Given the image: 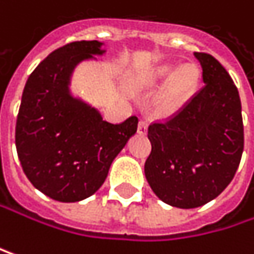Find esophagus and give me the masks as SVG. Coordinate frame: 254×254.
Returning a JSON list of instances; mask_svg holds the SVG:
<instances>
[{
    "label": "esophagus",
    "instance_id": "34e87169",
    "mask_svg": "<svg viewBox=\"0 0 254 254\" xmlns=\"http://www.w3.org/2000/svg\"><path fill=\"white\" fill-rule=\"evenodd\" d=\"M147 132V122L146 120H140L138 122V134L144 135Z\"/></svg>",
    "mask_w": 254,
    "mask_h": 254
}]
</instances>
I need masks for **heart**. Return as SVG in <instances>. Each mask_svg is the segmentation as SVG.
I'll return each instance as SVG.
<instances>
[{
    "instance_id": "heart-1",
    "label": "heart",
    "mask_w": 254,
    "mask_h": 254,
    "mask_svg": "<svg viewBox=\"0 0 254 254\" xmlns=\"http://www.w3.org/2000/svg\"><path fill=\"white\" fill-rule=\"evenodd\" d=\"M176 69L177 65L174 64H162L141 77V84L146 87H158L169 80L155 99V108L162 116H171L180 111L192 98L198 86L199 74L195 65L188 64L180 66L177 71Z\"/></svg>"
}]
</instances>
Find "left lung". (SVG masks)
<instances>
[{
    "instance_id": "left-lung-1",
    "label": "left lung",
    "mask_w": 254,
    "mask_h": 254,
    "mask_svg": "<svg viewBox=\"0 0 254 254\" xmlns=\"http://www.w3.org/2000/svg\"><path fill=\"white\" fill-rule=\"evenodd\" d=\"M204 87L170 122L149 126L152 152L144 165L155 195L177 208H196L232 182L244 149L241 101L222 64L193 53Z\"/></svg>"
}]
</instances>
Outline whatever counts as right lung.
<instances>
[{
  "label": "right lung",
  "mask_w": 254,
  "mask_h": 254,
  "mask_svg": "<svg viewBox=\"0 0 254 254\" xmlns=\"http://www.w3.org/2000/svg\"><path fill=\"white\" fill-rule=\"evenodd\" d=\"M104 43L74 41L52 52L28 77L16 122V149L35 189L59 202H77L105 182L114 158L137 132L132 116L113 125L69 86L74 69L102 56Z\"/></svg>",
  "instance_id": "1"
}]
</instances>
